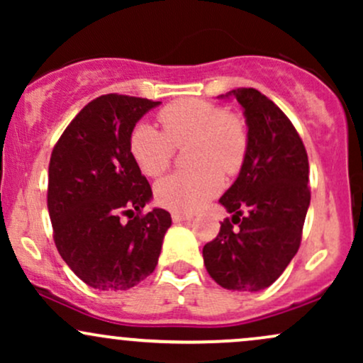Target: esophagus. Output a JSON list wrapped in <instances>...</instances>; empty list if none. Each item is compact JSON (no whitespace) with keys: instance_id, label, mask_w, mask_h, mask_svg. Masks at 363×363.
Masks as SVG:
<instances>
[{"instance_id":"esophagus-1","label":"esophagus","mask_w":363,"mask_h":363,"mask_svg":"<svg viewBox=\"0 0 363 363\" xmlns=\"http://www.w3.org/2000/svg\"><path fill=\"white\" fill-rule=\"evenodd\" d=\"M191 218H193V215H191V213H181V211H174V213H172L174 223L186 222V220H191Z\"/></svg>"}]
</instances>
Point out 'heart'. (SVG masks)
<instances>
[{
	"label": "heart",
	"instance_id": "obj_1",
	"mask_svg": "<svg viewBox=\"0 0 363 363\" xmlns=\"http://www.w3.org/2000/svg\"><path fill=\"white\" fill-rule=\"evenodd\" d=\"M164 133L150 124L135 126L129 150L141 172L158 177L169 169L174 147L187 150L193 169L162 179L155 198L174 211H193L210 201L222 189L223 174L234 176L247 155V129L232 112L203 101H179L158 114Z\"/></svg>",
	"mask_w": 363,
	"mask_h": 363
}]
</instances>
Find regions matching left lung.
Wrapping results in <instances>:
<instances>
[{
	"label": "left lung",
	"mask_w": 363,
	"mask_h": 363,
	"mask_svg": "<svg viewBox=\"0 0 363 363\" xmlns=\"http://www.w3.org/2000/svg\"><path fill=\"white\" fill-rule=\"evenodd\" d=\"M247 124V155L220 198L230 218L203 247L206 272L237 291L268 289L298 251L311 205L309 160L301 136L277 104L256 89H237Z\"/></svg>",
	"instance_id": "8db88e82"
}]
</instances>
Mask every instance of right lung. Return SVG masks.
<instances>
[{
  "label": "right lung",
  "mask_w": 363,
  "mask_h": 363,
  "mask_svg": "<svg viewBox=\"0 0 363 363\" xmlns=\"http://www.w3.org/2000/svg\"><path fill=\"white\" fill-rule=\"evenodd\" d=\"M158 104L118 94L97 97L78 112L52 150L48 210L54 242L91 289L128 290L145 280L172 225L162 208L140 215L153 194L129 150L136 123Z\"/></svg>",
  "instance_id": "1"
}]
</instances>
